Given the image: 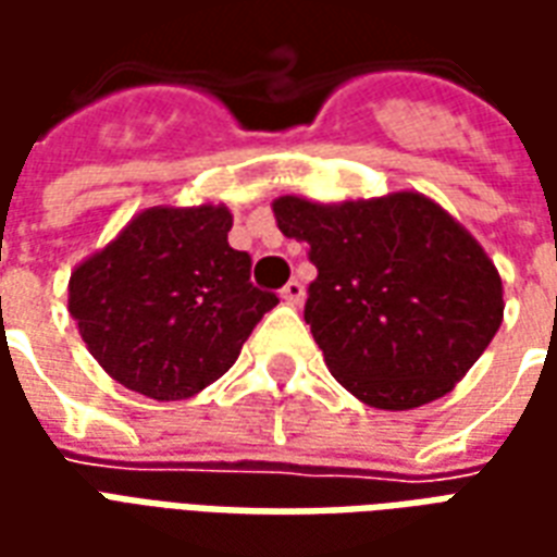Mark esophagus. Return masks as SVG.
I'll return each mask as SVG.
<instances>
[{
  "label": "esophagus",
  "mask_w": 557,
  "mask_h": 557,
  "mask_svg": "<svg viewBox=\"0 0 557 557\" xmlns=\"http://www.w3.org/2000/svg\"><path fill=\"white\" fill-rule=\"evenodd\" d=\"M280 298L289 304V307H298V304L304 301V286L298 280H289V283L283 286V292H280Z\"/></svg>",
  "instance_id": "1"
}]
</instances>
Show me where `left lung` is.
I'll list each match as a JSON object with an SVG mask.
<instances>
[{
	"label": "left lung",
	"instance_id": "obj_1",
	"mask_svg": "<svg viewBox=\"0 0 557 557\" xmlns=\"http://www.w3.org/2000/svg\"><path fill=\"white\" fill-rule=\"evenodd\" d=\"M271 208L286 238L310 244L319 277L304 319L331 375L367 406L406 411L450 394L502 327L498 268L430 196L286 194Z\"/></svg>",
	"mask_w": 557,
	"mask_h": 557
}]
</instances>
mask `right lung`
<instances>
[{"label":"right lung","instance_id":"right-lung-1","mask_svg":"<svg viewBox=\"0 0 557 557\" xmlns=\"http://www.w3.org/2000/svg\"><path fill=\"white\" fill-rule=\"evenodd\" d=\"M226 206H151L67 280V313L103 373L170 403L214 385L277 295L230 247Z\"/></svg>","mask_w":557,"mask_h":557}]
</instances>
